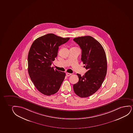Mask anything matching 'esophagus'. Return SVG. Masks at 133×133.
<instances>
[{
    "mask_svg": "<svg viewBox=\"0 0 133 133\" xmlns=\"http://www.w3.org/2000/svg\"><path fill=\"white\" fill-rule=\"evenodd\" d=\"M71 75V73H66V76H70Z\"/></svg>",
    "mask_w": 133,
    "mask_h": 133,
    "instance_id": "34e87169",
    "label": "esophagus"
}]
</instances>
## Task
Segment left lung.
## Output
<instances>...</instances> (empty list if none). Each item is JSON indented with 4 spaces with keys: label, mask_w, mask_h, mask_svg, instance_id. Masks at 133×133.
Here are the masks:
<instances>
[{
    "label": "left lung",
    "mask_w": 133,
    "mask_h": 133,
    "mask_svg": "<svg viewBox=\"0 0 133 133\" xmlns=\"http://www.w3.org/2000/svg\"><path fill=\"white\" fill-rule=\"evenodd\" d=\"M73 41L82 50L81 60L87 71L82 76L77 74L79 81L73 85L74 92L81 98L91 96L103 84L107 71V61L100 43L90 36L75 38Z\"/></svg>",
    "instance_id": "1"
}]
</instances>
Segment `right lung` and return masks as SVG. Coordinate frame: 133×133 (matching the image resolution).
Returning a JSON list of instances; mask_svg holds the SVG:
<instances>
[{
	"mask_svg": "<svg viewBox=\"0 0 133 133\" xmlns=\"http://www.w3.org/2000/svg\"><path fill=\"white\" fill-rule=\"evenodd\" d=\"M69 39L50 33L36 39L30 47L28 55L29 75L42 94L50 96L59 90L66 74L51 66L57 57L59 46Z\"/></svg>",
	"mask_w": 133,
	"mask_h": 133,
	"instance_id": "obj_1",
	"label": "right lung"
}]
</instances>
